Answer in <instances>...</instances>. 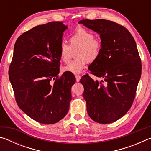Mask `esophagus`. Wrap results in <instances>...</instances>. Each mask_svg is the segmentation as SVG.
<instances>
[{
	"instance_id": "esophagus-1",
	"label": "esophagus",
	"mask_w": 151,
	"mask_h": 151,
	"mask_svg": "<svg viewBox=\"0 0 151 151\" xmlns=\"http://www.w3.org/2000/svg\"><path fill=\"white\" fill-rule=\"evenodd\" d=\"M81 78V76L80 75H76V82H79Z\"/></svg>"
}]
</instances>
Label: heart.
I'll list each match as a JSON object with an SVG mask.
<instances>
[{
    "mask_svg": "<svg viewBox=\"0 0 151 151\" xmlns=\"http://www.w3.org/2000/svg\"><path fill=\"white\" fill-rule=\"evenodd\" d=\"M69 40L70 45L61 42L60 58L62 62L68 63L73 55L72 49L78 47L75 55L76 59L65 66L63 70L73 74L81 73L89 62H94L99 58L102 50V42L94 38L93 32L82 27L77 28L70 35Z\"/></svg>",
    "mask_w": 151,
    "mask_h": 151,
    "instance_id": "b5f03b06",
    "label": "heart"
}]
</instances>
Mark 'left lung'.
Wrapping results in <instances>:
<instances>
[{
	"mask_svg": "<svg viewBox=\"0 0 151 151\" xmlns=\"http://www.w3.org/2000/svg\"><path fill=\"white\" fill-rule=\"evenodd\" d=\"M78 23L100 35L102 42L101 54L89 70L103 79L85 75L80 80L88 114L99 123H111L129 111L136 95L142 69L136 42L126 28L113 21L84 19Z\"/></svg>",
	"mask_w": 151,
	"mask_h": 151,
	"instance_id": "8db88e82",
	"label": "left lung"
}]
</instances>
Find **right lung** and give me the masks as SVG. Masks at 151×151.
Masks as SVG:
<instances>
[{
	"mask_svg": "<svg viewBox=\"0 0 151 151\" xmlns=\"http://www.w3.org/2000/svg\"><path fill=\"white\" fill-rule=\"evenodd\" d=\"M67 27L62 22L38 25L18 38L10 64L9 79L19 108L42 124L66 116L72 99L73 73L59 76V47Z\"/></svg>",
	"mask_w": 151,
	"mask_h": 151,
	"instance_id": "1",
	"label": "right lung"
}]
</instances>
